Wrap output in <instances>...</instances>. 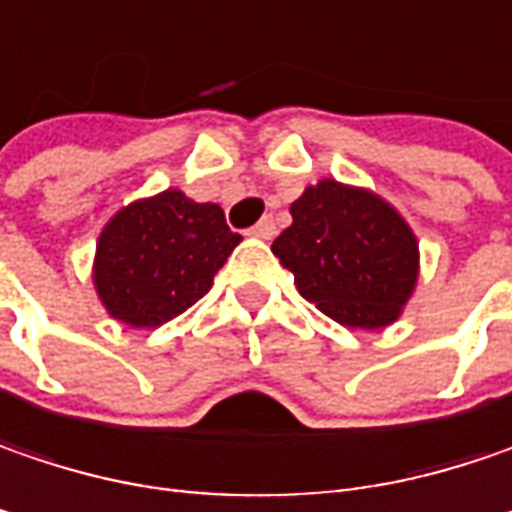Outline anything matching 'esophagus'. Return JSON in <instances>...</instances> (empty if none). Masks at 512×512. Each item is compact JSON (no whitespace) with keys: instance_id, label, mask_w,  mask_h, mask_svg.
I'll use <instances>...</instances> for the list:
<instances>
[{"instance_id":"obj_1","label":"esophagus","mask_w":512,"mask_h":512,"mask_svg":"<svg viewBox=\"0 0 512 512\" xmlns=\"http://www.w3.org/2000/svg\"><path fill=\"white\" fill-rule=\"evenodd\" d=\"M249 234H252V237H260V240H272V237H275V223H272V217H263Z\"/></svg>"}]
</instances>
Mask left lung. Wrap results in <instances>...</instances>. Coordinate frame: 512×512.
Segmentation results:
<instances>
[{
    "mask_svg": "<svg viewBox=\"0 0 512 512\" xmlns=\"http://www.w3.org/2000/svg\"><path fill=\"white\" fill-rule=\"evenodd\" d=\"M289 214L272 252L310 304L350 330H382L403 316L420 281V240L385 196L318 179Z\"/></svg>",
    "mask_w": 512,
    "mask_h": 512,
    "instance_id": "left-lung-1",
    "label": "left lung"
}]
</instances>
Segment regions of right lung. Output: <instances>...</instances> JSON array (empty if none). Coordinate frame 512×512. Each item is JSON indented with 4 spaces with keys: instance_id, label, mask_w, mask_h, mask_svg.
<instances>
[{
    "instance_id": "1",
    "label": "right lung",
    "mask_w": 512,
    "mask_h": 512,
    "mask_svg": "<svg viewBox=\"0 0 512 512\" xmlns=\"http://www.w3.org/2000/svg\"><path fill=\"white\" fill-rule=\"evenodd\" d=\"M240 240L217 202L179 188L141 196L101 228L92 286L106 316L153 330L194 307Z\"/></svg>"
}]
</instances>
